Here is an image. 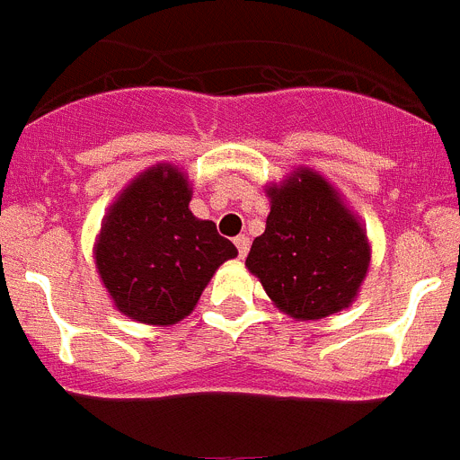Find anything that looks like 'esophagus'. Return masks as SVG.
Returning <instances> with one entry per match:
<instances>
[{"instance_id":"obj_1","label":"esophagus","mask_w":460,"mask_h":460,"mask_svg":"<svg viewBox=\"0 0 460 460\" xmlns=\"http://www.w3.org/2000/svg\"><path fill=\"white\" fill-rule=\"evenodd\" d=\"M249 237L246 234H239V237H234V246H237V253L239 258H246V253H249Z\"/></svg>"}]
</instances>
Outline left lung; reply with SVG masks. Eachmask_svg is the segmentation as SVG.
<instances>
[{
  "instance_id": "left-lung-1",
  "label": "left lung",
  "mask_w": 460,
  "mask_h": 460,
  "mask_svg": "<svg viewBox=\"0 0 460 460\" xmlns=\"http://www.w3.org/2000/svg\"><path fill=\"white\" fill-rule=\"evenodd\" d=\"M265 233L255 237L246 267L288 315L320 320L350 306L367 276L368 242L339 195L302 170L270 189Z\"/></svg>"
}]
</instances>
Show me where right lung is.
Wrapping results in <instances>:
<instances>
[{
  "mask_svg": "<svg viewBox=\"0 0 460 460\" xmlns=\"http://www.w3.org/2000/svg\"><path fill=\"white\" fill-rule=\"evenodd\" d=\"M190 190L174 168L140 174L110 207L96 267L117 308L145 324L186 318L237 249L211 221L189 211Z\"/></svg>",
  "mask_w": 460,
  "mask_h": 460,
  "instance_id": "obj_1",
  "label": "right lung"
}]
</instances>
